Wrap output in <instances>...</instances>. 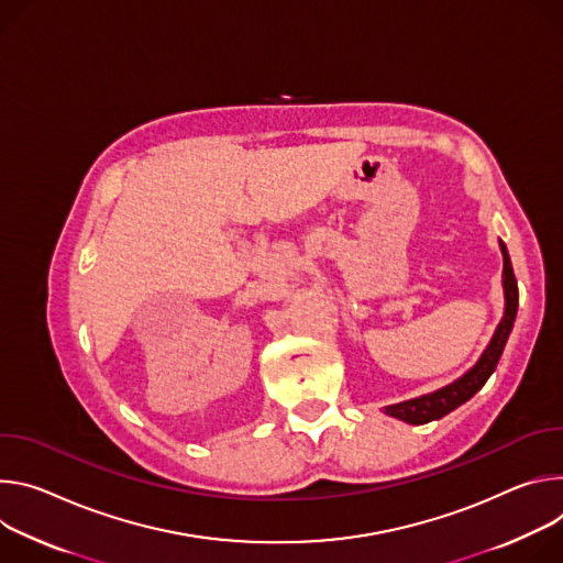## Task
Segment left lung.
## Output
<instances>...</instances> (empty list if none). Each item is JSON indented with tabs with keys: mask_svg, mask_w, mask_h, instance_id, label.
I'll list each match as a JSON object with an SVG mask.
<instances>
[{
	"mask_svg": "<svg viewBox=\"0 0 563 563\" xmlns=\"http://www.w3.org/2000/svg\"><path fill=\"white\" fill-rule=\"evenodd\" d=\"M498 247H501L504 255V295H506V308H504V318L498 322L489 344L485 346V351L481 353V357L476 360V364L465 371L459 380H454L452 385L431 391L405 402H396L385 407L387 416H394L402 422L409 424H424L431 420H439L443 416H448L450 411H454L456 407L465 405L476 391H481V387L487 383V378L494 373L498 360H501V353L506 349V342L512 333L515 327V318H517V308H519V288H517V279H515V271L510 264V255L508 247L504 241H498Z\"/></svg>",
	"mask_w": 563,
	"mask_h": 563,
	"instance_id": "8db88e82",
	"label": "left lung"
}]
</instances>
